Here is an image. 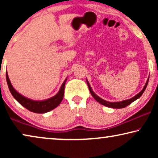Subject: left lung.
I'll use <instances>...</instances> for the list:
<instances>
[{"mask_svg": "<svg viewBox=\"0 0 158 158\" xmlns=\"http://www.w3.org/2000/svg\"><path fill=\"white\" fill-rule=\"evenodd\" d=\"M148 81H149V77H148V81H147V82H146L145 85H144V86L143 89H142L141 91L139 93V94H137V95H136V96L132 97V98L127 99V100L122 101H116V102H110V101H107L106 100H103V98H101L98 96H97V95L94 92V90H92V88L90 87L89 82L88 81L87 78H86V82H87L88 88H89L90 94H91L92 96L95 98V100H96V101H98V102L99 103H101V104L105 106L109 107V108H113V109H122V108H124V107L127 106L131 104V103L137 100V99L140 98V96H141L143 94L144 91L146 89L147 85H148Z\"/></svg>", "mask_w": 158, "mask_h": 158, "instance_id": "1", "label": "left lung"}]
</instances>
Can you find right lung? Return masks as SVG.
Instances as JSON below:
<instances>
[{
  "instance_id": "add662e5",
  "label": "right lung",
  "mask_w": 158,
  "mask_h": 158,
  "mask_svg": "<svg viewBox=\"0 0 158 158\" xmlns=\"http://www.w3.org/2000/svg\"><path fill=\"white\" fill-rule=\"evenodd\" d=\"M6 81L9 88V90L12 96L18 102L20 103L21 106L29 110V111L34 112L36 114H44L47 112H49L52 110L55 109L60 105L61 101L63 99L64 96V85L67 81L68 77L64 80V81L62 83L61 87H60L59 91L55 96H54L51 98L45 99V100H40L36 101L33 99L29 98L15 90V88L13 87L11 83H10L9 77H8V73L6 71Z\"/></svg>"
}]
</instances>
